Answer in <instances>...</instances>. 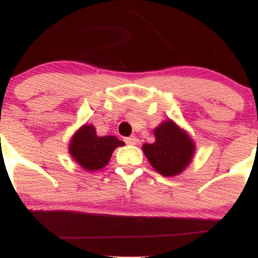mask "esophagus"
Segmentation results:
<instances>
[{
	"instance_id": "1",
	"label": "esophagus",
	"mask_w": 258,
	"mask_h": 258,
	"mask_svg": "<svg viewBox=\"0 0 258 258\" xmlns=\"http://www.w3.org/2000/svg\"><path fill=\"white\" fill-rule=\"evenodd\" d=\"M137 137H135V136H131V137H126V139H124V143L127 144V145H136L137 144Z\"/></svg>"
}]
</instances>
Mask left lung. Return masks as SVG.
<instances>
[{
    "label": "left lung",
    "instance_id": "1",
    "mask_svg": "<svg viewBox=\"0 0 258 258\" xmlns=\"http://www.w3.org/2000/svg\"><path fill=\"white\" fill-rule=\"evenodd\" d=\"M154 134L155 143L143 146L151 167L165 177L179 174L194 155L195 145L189 136L172 121L159 124Z\"/></svg>",
    "mask_w": 258,
    "mask_h": 258
}]
</instances>
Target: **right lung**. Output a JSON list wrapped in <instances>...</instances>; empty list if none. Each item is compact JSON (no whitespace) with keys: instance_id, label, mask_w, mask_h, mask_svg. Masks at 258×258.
Here are the masks:
<instances>
[{"instance_id":"right-lung-1","label":"right lung","mask_w":258,"mask_h":258,"mask_svg":"<svg viewBox=\"0 0 258 258\" xmlns=\"http://www.w3.org/2000/svg\"><path fill=\"white\" fill-rule=\"evenodd\" d=\"M124 143L114 136L99 137L94 126H83L70 144V154L86 170H98L105 167L113 150Z\"/></svg>"}]
</instances>
